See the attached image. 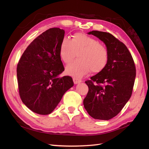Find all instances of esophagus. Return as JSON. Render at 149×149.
Masks as SVG:
<instances>
[{"label":"esophagus","mask_w":149,"mask_h":149,"mask_svg":"<svg viewBox=\"0 0 149 149\" xmlns=\"http://www.w3.org/2000/svg\"><path fill=\"white\" fill-rule=\"evenodd\" d=\"M73 81H74V84H78V83H80L82 81L79 79H78L77 77H73Z\"/></svg>","instance_id":"esophagus-1"}]
</instances>
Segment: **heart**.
<instances>
[{
	"label": "heart",
	"mask_w": 149,
	"mask_h": 149,
	"mask_svg": "<svg viewBox=\"0 0 149 149\" xmlns=\"http://www.w3.org/2000/svg\"><path fill=\"white\" fill-rule=\"evenodd\" d=\"M78 52L79 59L68 65L66 71L68 74L81 77L91 70L99 73L106 67L108 61V50L94 38L82 33H75L70 40L64 38L59 48V54L66 64L70 63Z\"/></svg>",
	"instance_id": "1"
}]
</instances>
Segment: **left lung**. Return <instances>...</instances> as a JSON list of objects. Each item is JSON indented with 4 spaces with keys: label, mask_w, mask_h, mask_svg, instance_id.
<instances>
[{
    "label": "left lung",
    "mask_w": 149,
    "mask_h": 149,
    "mask_svg": "<svg viewBox=\"0 0 149 149\" xmlns=\"http://www.w3.org/2000/svg\"><path fill=\"white\" fill-rule=\"evenodd\" d=\"M88 34L105 43L109 58L103 70L85 81L89 90L84 107L92 118L107 120L118 115L131 97L136 77L134 62L125 44L111 34L92 31Z\"/></svg>",
    "instance_id": "obj_1"
}]
</instances>
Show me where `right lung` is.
Returning <instances> with one entry per match:
<instances>
[{
    "instance_id": "obj_1",
    "label": "right lung",
    "mask_w": 149,
    "mask_h": 149,
    "mask_svg": "<svg viewBox=\"0 0 149 149\" xmlns=\"http://www.w3.org/2000/svg\"><path fill=\"white\" fill-rule=\"evenodd\" d=\"M65 31L54 27L31 42L19 60L17 74L23 103L40 115L51 113L66 91L74 86L71 77H58L65 70L59 54Z\"/></svg>"
}]
</instances>
